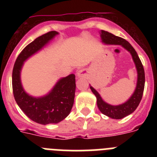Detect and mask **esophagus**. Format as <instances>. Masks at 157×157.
Segmentation results:
<instances>
[{
    "label": "esophagus",
    "mask_w": 157,
    "mask_h": 157,
    "mask_svg": "<svg viewBox=\"0 0 157 157\" xmlns=\"http://www.w3.org/2000/svg\"><path fill=\"white\" fill-rule=\"evenodd\" d=\"M77 75L78 77H83V76L86 75V71L82 69V70H79L77 72Z\"/></svg>",
    "instance_id": "obj_1"
}]
</instances>
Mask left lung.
<instances>
[{
  "label": "left lung",
  "mask_w": 157,
  "mask_h": 157,
  "mask_svg": "<svg viewBox=\"0 0 157 157\" xmlns=\"http://www.w3.org/2000/svg\"><path fill=\"white\" fill-rule=\"evenodd\" d=\"M101 36L102 41L105 44L120 45L123 48H125L127 50H128L132 56L134 63L136 65V68L138 71V82H137L135 91H134V94L131 96V98L123 105L113 106V105L105 103L101 98L100 94L92 86H90L91 90L97 98V104H98V109L101 111V113H103L104 115L112 118V119L120 120V119H123L125 116L131 114L138 108L140 101L142 98L144 88H145V71H144L143 65L141 63V59L138 57L135 49L133 48L132 45H130L128 41L122 37L114 35L108 31H105V30H101Z\"/></svg>",
  "instance_id": "8db88e82"
}]
</instances>
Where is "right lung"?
<instances>
[{
	"label": "right lung",
	"instance_id": "right-lung-1",
	"mask_svg": "<svg viewBox=\"0 0 157 157\" xmlns=\"http://www.w3.org/2000/svg\"><path fill=\"white\" fill-rule=\"evenodd\" d=\"M56 34V31H49L27 45L19 54L12 71V90L16 103L27 117L43 125L57 123L69 115L74 104L75 75L71 74L63 78L48 95L35 98L23 90L20 82V71L23 62Z\"/></svg>",
	"mask_w": 157,
	"mask_h": 157
}]
</instances>
